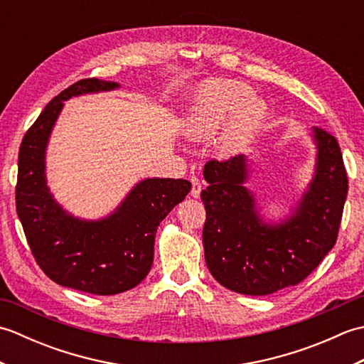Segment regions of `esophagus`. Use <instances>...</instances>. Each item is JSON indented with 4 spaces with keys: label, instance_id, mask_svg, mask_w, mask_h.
<instances>
[{
    "label": "esophagus",
    "instance_id": "34e87169",
    "mask_svg": "<svg viewBox=\"0 0 364 364\" xmlns=\"http://www.w3.org/2000/svg\"><path fill=\"white\" fill-rule=\"evenodd\" d=\"M191 183H192V189H191V196L194 198L200 197V192H202V183L197 176H192L191 178Z\"/></svg>",
    "mask_w": 364,
    "mask_h": 364
}]
</instances>
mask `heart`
<instances>
[{
    "instance_id": "1",
    "label": "heart",
    "mask_w": 364,
    "mask_h": 364,
    "mask_svg": "<svg viewBox=\"0 0 364 364\" xmlns=\"http://www.w3.org/2000/svg\"><path fill=\"white\" fill-rule=\"evenodd\" d=\"M253 97L252 87L239 81L215 80L203 84L184 119V133L194 141L220 134V151H242L266 119V105Z\"/></svg>"
}]
</instances>
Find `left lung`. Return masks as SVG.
Returning a JSON list of instances; mask_svg holds the SVG:
<instances>
[{"label":"left lung","instance_id":"obj_1","mask_svg":"<svg viewBox=\"0 0 364 364\" xmlns=\"http://www.w3.org/2000/svg\"><path fill=\"white\" fill-rule=\"evenodd\" d=\"M310 136L316 145L313 178L280 222H266L245 188L250 168L244 154L206 162L205 259L225 288L267 296L305 280L333 249L349 181L336 139L316 127Z\"/></svg>","mask_w":364,"mask_h":364}]
</instances>
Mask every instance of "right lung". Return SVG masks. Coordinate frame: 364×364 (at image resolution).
Wrapping results in <instances>:
<instances>
[{
    "label": "right lung",
    "mask_w": 364,
    "mask_h": 364,
    "mask_svg": "<svg viewBox=\"0 0 364 364\" xmlns=\"http://www.w3.org/2000/svg\"><path fill=\"white\" fill-rule=\"evenodd\" d=\"M120 84L81 80L45 106L18 151L15 200L37 264L53 282L97 296L125 292L150 272L159 223L189 194L191 183L145 178L106 218L86 220L64 210L46 184V146L64 102L119 89Z\"/></svg>",
    "instance_id": "obj_1"
}]
</instances>
